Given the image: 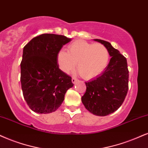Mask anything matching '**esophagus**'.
I'll use <instances>...</instances> for the list:
<instances>
[{
	"instance_id": "34e87169",
	"label": "esophagus",
	"mask_w": 148,
	"mask_h": 148,
	"mask_svg": "<svg viewBox=\"0 0 148 148\" xmlns=\"http://www.w3.org/2000/svg\"><path fill=\"white\" fill-rule=\"evenodd\" d=\"M78 81V79L76 77H72V82L73 84H75Z\"/></svg>"
}]
</instances>
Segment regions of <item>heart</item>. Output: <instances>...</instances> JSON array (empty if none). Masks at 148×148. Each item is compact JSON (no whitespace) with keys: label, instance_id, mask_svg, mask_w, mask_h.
Returning <instances> with one entry per match:
<instances>
[{"label":"heart","instance_id":"b5f03b06","mask_svg":"<svg viewBox=\"0 0 148 148\" xmlns=\"http://www.w3.org/2000/svg\"><path fill=\"white\" fill-rule=\"evenodd\" d=\"M109 53L102 44H92L84 40L73 42L68 46V51L60 50L57 61L60 69L69 73L77 69L80 75L86 79L99 75L108 62Z\"/></svg>","mask_w":148,"mask_h":148}]
</instances>
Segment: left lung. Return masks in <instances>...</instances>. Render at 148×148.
<instances>
[{
	"instance_id": "obj_1",
	"label": "left lung",
	"mask_w": 148,
	"mask_h": 148,
	"mask_svg": "<svg viewBox=\"0 0 148 148\" xmlns=\"http://www.w3.org/2000/svg\"><path fill=\"white\" fill-rule=\"evenodd\" d=\"M99 42L108 51L110 62L100 75L86 83V90L82 101L89 112L97 116H106L121 106L128 90L129 71L127 60L110 42Z\"/></svg>"
}]
</instances>
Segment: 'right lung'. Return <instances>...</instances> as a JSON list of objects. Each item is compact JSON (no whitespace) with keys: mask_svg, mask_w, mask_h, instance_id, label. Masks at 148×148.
<instances>
[{"mask_svg":"<svg viewBox=\"0 0 148 148\" xmlns=\"http://www.w3.org/2000/svg\"><path fill=\"white\" fill-rule=\"evenodd\" d=\"M71 39L64 36L44 34L24 47L21 63V82L24 98L34 112L47 114L61 106L71 77L59 69L58 52Z\"/></svg>","mask_w":148,"mask_h":148,"instance_id":"1","label":"right lung"}]
</instances>
